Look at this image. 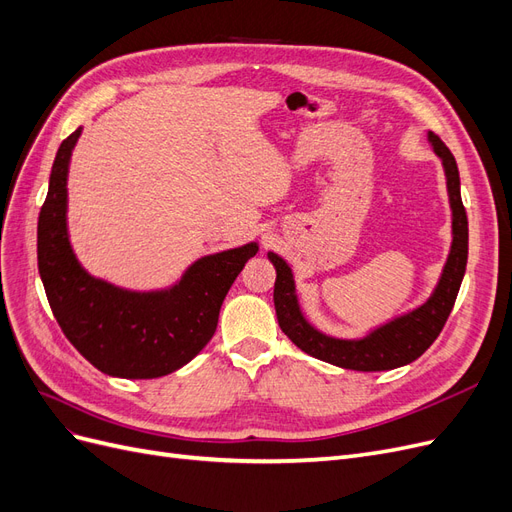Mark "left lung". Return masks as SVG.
Segmentation results:
<instances>
[{
    "label": "left lung",
    "instance_id": "left-lung-1",
    "mask_svg": "<svg viewBox=\"0 0 512 512\" xmlns=\"http://www.w3.org/2000/svg\"><path fill=\"white\" fill-rule=\"evenodd\" d=\"M429 141L433 151L442 158L446 170L448 194H451V209H453V247L448 254L442 280L431 294V299L418 307L416 312L397 318L386 327L371 333L359 342H342V339H331L318 333L314 327H309L305 318L299 312L297 297H294V282L292 273L286 262L269 254V260L275 267V288H273V303L280 329L292 339L294 346H299L303 352L316 356L320 361L331 365L354 369V371H384L408 365L416 361L440 335L444 324L451 316L455 305L457 292L466 273L468 262V215L466 207L461 203L459 190V170L453 153L442 143V138L429 132Z\"/></svg>",
    "mask_w": 512,
    "mask_h": 512
}]
</instances>
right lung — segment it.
Masks as SVG:
<instances>
[{"instance_id":"right-lung-1","label":"right lung","mask_w":512,"mask_h":512,"mask_svg":"<svg viewBox=\"0 0 512 512\" xmlns=\"http://www.w3.org/2000/svg\"><path fill=\"white\" fill-rule=\"evenodd\" d=\"M74 130L53 162L38 218V269L61 331L96 369L117 378H158L183 367L218 329L220 307L256 252L250 243L198 260L170 292L136 294L89 277L66 230V177Z\"/></svg>"}]
</instances>
